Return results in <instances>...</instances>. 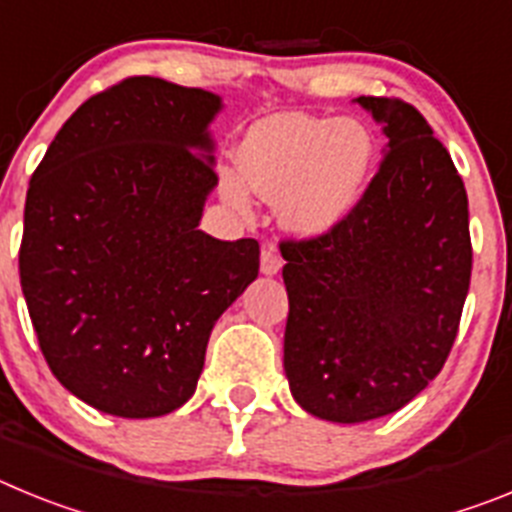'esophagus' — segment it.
I'll list each match as a JSON object with an SVG mask.
<instances>
[{
  "label": "esophagus",
  "mask_w": 512,
  "mask_h": 512,
  "mask_svg": "<svg viewBox=\"0 0 512 512\" xmlns=\"http://www.w3.org/2000/svg\"><path fill=\"white\" fill-rule=\"evenodd\" d=\"M282 256L277 253V248H274V243H266L264 248H261V274H266V277H274V274H279L282 271Z\"/></svg>",
  "instance_id": "1"
}]
</instances>
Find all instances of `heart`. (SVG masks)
<instances>
[{"label": "heart", "instance_id": "heart-1", "mask_svg": "<svg viewBox=\"0 0 512 512\" xmlns=\"http://www.w3.org/2000/svg\"><path fill=\"white\" fill-rule=\"evenodd\" d=\"M377 161L372 130L359 120L271 115L246 130L238 171L220 176L225 200L251 207V192L279 200V220L300 238L341 228L364 200Z\"/></svg>", "mask_w": 512, "mask_h": 512}]
</instances>
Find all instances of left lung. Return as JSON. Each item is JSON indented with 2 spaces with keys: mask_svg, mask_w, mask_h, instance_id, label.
I'll return each instance as SVG.
<instances>
[{
  "mask_svg": "<svg viewBox=\"0 0 512 512\" xmlns=\"http://www.w3.org/2000/svg\"><path fill=\"white\" fill-rule=\"evenodd\" d=\"M356 102L387 138L341 228L284 241V372L302 410L364 423L408 405L443 369L472 277L467 189L413 104Z\"/></svg>",
  "mask_w": 512,
  "mask_h": 512,
  "instance_id": "1",
  "label": "left lung"
}]
</instances>
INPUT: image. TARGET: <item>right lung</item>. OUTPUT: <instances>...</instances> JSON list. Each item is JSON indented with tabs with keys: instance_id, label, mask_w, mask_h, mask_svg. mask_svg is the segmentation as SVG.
<instances>
[{
	"instance_id": "obj_1",
	"label": "right lung",
	"mask_w": 512,
	"mask_h": 512,
	"mask_svg": "<svg viewBox=\"0 0 512 512\" xmlns=\"http://www.w3.org/2000/svg\"><path fill=\"white\" fill-rule=\"evenodd\" d=\"M223 99L156 76L94 94L30 179L20 284L58 382L117 418L197 390L217 318L259 277V243L202 233Z\"/></svg>"
}]
</instances>
